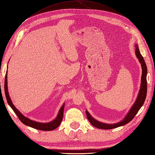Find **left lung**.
<instances>
[{
    "instance_id": "1",
    "label": "left lung",
    "mask_w": 155,
    "mask_h": 155,
    "mask_svg": "<svg viewBox=\"0 0 155 155\" xmlns=\"http://www.w3.org/2000/svg\"><path fill=\"white\" fill-rule=\"evenodd\" d=\"M135 53L137 58H138L139 62L141 64L142 68V76H141V86H140V90L137 97V98L134 102L133 105L130 108L129 112L127 114L124 119L117 123L115 124H105L104 122H101L95 119L90 114L87 110H86V117L87 118L88 120L91 124V125L95 127L101 129H112L114 128L119 127L120 126H124V125L130 122L135 115L137 114L139 109L141 108L143 105L146 97V93H147V81H146V76H147V67L146 63L144 62V58L141 55V53L138 47L137 44L135 45Z\"/></svg>"
}]
</instances>
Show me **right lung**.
I'll list each match as a JSON object with an SVG mask.
<instances>
[{"mask_svg": "<svg viewBox=\"0 0 155 155\" xmlns=\"http://www.w3.org/2000/svg\"><path fill=\"white\" fill-rule=\"evenodd\" d=\"M8 68V66H7ZM4 90H5V97L7 101V103H8L9 105L11 107V108L13 110V111L14 112L19 120L22 122V123H23L24 124L28 126L31 127L32 128L36 129H38L41 130H52L59 126L61 124L62 120V118H63V115H64V105L65 104L64 103V104L62 105L59 111H58V113L57 114V116L56 117L55 119L53 120L52 121L47 122V123H41V122H38L36 121L32 120L31 119H28V117H25L22 114L19 110L15 107V106L14 105L12 104V102L11 101V99L9 97V94L8 92V87H7V70L6 71L5 74V82H4Z\"/></svg>", "mask_w": 155, "mask_h": 155, "instance_id": "right-lung-1", "label": "right lung"}]
</instances>
